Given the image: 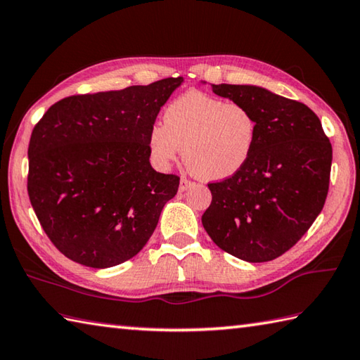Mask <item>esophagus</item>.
<instances>
[{"label":"esophagus","instance_id":"1","mask_svg":"<svg viewBox=\"0 0 360 360\" xmlns=\"http://www.w3.org/2000/svg\"><path fill=\"white\" fill-rule=\"evenodd\" d=\"M193 185H194V183L189 181L188 179H181V180H180V191H181V193L186 191V189H189Z\"/></svg>","mask_w":360,"mask_h":360}]
</instances>
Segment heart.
Returning <instances> with one entry per match:
<instances>
[{"label":"heart","mask_w":360,"mask_h":360,"mask_svg":"<svg viewBox=\"0 0 360 360\" xmlns=\"http://www.w3.org/2000/svg\"><path fill=\"white\" fill-rule=\"evenodd\" d=\"M257 139V119L246 106L191 91L167 105L162 125L148 134L160 166L179 157L202 180H224L249 161Z\"/></svg>","instance_id":"b5f03b06"}]
</instances>
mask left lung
<instances>
[{"mask_svg": "<svg viewBox=\"0 0 360 360\" xmlns=\"http://www.w3.org/2000/svg\"><path fill=\"white\" fill-rule=\"evenodd\" d=\"M212 89L254 114L257 139L241 171L208 185L212 203L202 216L203 229L236 259L274 260L321 213L332 146L316 114L300 101L254 84H212Z\"/></svg>", "mask_w": 360, "mask_h": 360, "instance_id": "1", "label": "left lung"}]
</instances>
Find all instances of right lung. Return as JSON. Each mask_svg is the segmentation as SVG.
Here are the masks:
<instances>
[{
	"mask_svg": "<svg viewBox=\"0 0 360 360\" xmlns=\"http://www.w3.org/2000/svg\"><path fill=\"white\" fill-rule=\"evenodd\" d=\"M183 78L73 96L34 127L28 194L40 226L70 260L111 268L130 260L177 194V175L150 165L148 134Z\"/></svg>",
	"mask_w": 360,
	"mask_h": 360,
	"instance_id": "right-lung-1",
	"label": "right lung"
}]
</instances>
